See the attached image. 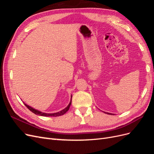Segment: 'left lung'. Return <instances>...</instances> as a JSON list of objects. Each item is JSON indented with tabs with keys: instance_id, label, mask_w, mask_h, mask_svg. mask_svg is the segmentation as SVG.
Returning <instances> with one entry per match:
<instances>
[{
	"instance_id": "obj_1",
	"label": "left lung",
	"mask_w": 154,
	"mask_h": 154,
	"mask_svg": "<svg viewBox=\"0 0 154 154\" xmlns=\"http://www.w3.org/2000/svg\"><path fill=\"white\" fill-rule=\"evenodd\" d=\"M106 114H110V115H114L113 114H110V113H108V112H106Z\"/></svg>"
}]
</instances>
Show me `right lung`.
<instances>
[{
	"label": "right lung",
	"instance_id": "obj_1",
	"mask_svg": "<svg viewBox=\"0 0 154 154\" xmlns=\"http://www.w3.org/2000/svg\"><path fill=\"white\" fill-rule=\"evenodd\" d=\"M71 98H72V96H71ZM24 103V102H23ZM24 104L26 105V106L27 107V109H28L29 110H31L32 112H33L34 114H36V115H38V116H46V117H57V116H62L64 114H66L67 112L68 111V110L69 109V107L71 105V101H70L69 104L67 105V107H66L64 109H63L62 110L58 112H56V113H45V112H42L39 111L38 110H36L34 108H32V107L30 106L29 105L26 104L25 103H24Z\"/></svg>",
	"mask_w": 154,
	"mask_h": 154
}]
</instances>
